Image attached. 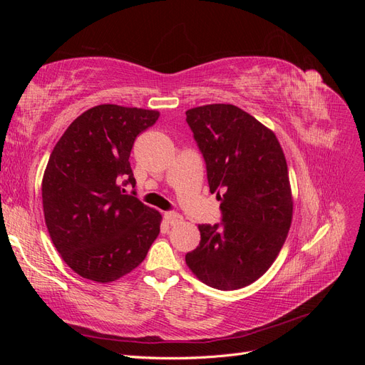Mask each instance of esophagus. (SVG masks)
<instances>
[{"instance_id": "34e87169", "label": "esophagus", "mask_w": 365, "mask_h": 365, "mask_svg": "<svg viewBox=\"0 0 365 365\" xmlns=\"http://www.w3.org/2000/svg\"><path fill=\"white\" fill-rule=\"evenodd\" d=\"M164 219L168 220L170 225H176V224L182 222V216L180 213H176V212H165Z\"/></svg>"}]
</instances>
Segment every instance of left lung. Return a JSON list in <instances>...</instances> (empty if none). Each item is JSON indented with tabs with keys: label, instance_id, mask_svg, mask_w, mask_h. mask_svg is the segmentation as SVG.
<instances>
[{
	"label": "left lung",
	"instance_id": "1",
	"mask_svg": "<svg viewBox=\"0 0 365 365\" xmlns=\"http://www.w3.org/2000/svg\"><path fill=\"white\" fill-rule=\"evenodd\" d=\"M185 115L222 212L220 224L197 227L201 242L185 263L215 289H240L268 271L288 236V164L274 132L235 105L197 106Z\"/></svg>",
	"mask_w": 365,
	"mask_h": 365
}]
</instances>
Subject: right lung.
<instances>
[{"label":"right lung","instance_id":"add662e5","mask_svg":"<svg viewBox=\"0 0 365 365\" xmlns=\"http://www.w3.org/2000/svg\"><path fill=\"white\" fill-rule=\"evenodd\" d=\"M152 109L98 105L77 117L54 146L42 178V205L54 247L83 279L109 283L145 260L161 215L138 201L130 150L155 125Z\"/></svg>","mask_w":365,"mask_h":365}]
</instances>
